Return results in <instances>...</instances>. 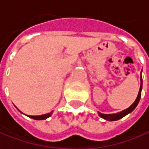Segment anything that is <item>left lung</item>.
I'll list each match as a JSON object with an SVG mask.
<instances>
[{
  "mask_svg": "<svg viewBox=\"0 0 149 149\" xmlns=\"http://www.w3.org/2000/svg\"><path fill=\"white\" fill-rule=\"evenodd\" d=\"M140 80H141V84H140V89H139V94H138V97L136 98L135 102H133V104L128 107L125 110L120 112V113H114V114H103V113H98L99 116L101 118H104L105 120H107V121H117V120L120 119L122 118H123L124 116H126L127 114L130 113L132 111L134 110V108L137 107V105L139 104V100H140V97H141V92H142V87H143V79H142V75H141V77H140Z\"/></svg>",
  "mask_w": 149,
  "mask_h": 149,
  "instance_id": "1",
  "label": "left lung"
}]
</instances>
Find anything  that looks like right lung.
<instances>
[{"label": "right lung", "instance_id": "right-lung-1", "mask_svg": "<svg viewBox=\"0 0 149 149\" xmlns=\"http://www.w3.org/2000/svg\"><path fill=\"white\" fill-rule=\"evenodd\" d=\"M16 108H17V107H16ZM18 110H19V109H18ZM19 111H20V110H19ZM20 112H21V111H20ZM21 113H22V112H21ZM52 113H47V114L40 115V116H28V117L35 120H44L46 119V118H49V117L52 115Z\"/></svg>", "mask_w": 149, "mask_h": 149}]
</instances>
